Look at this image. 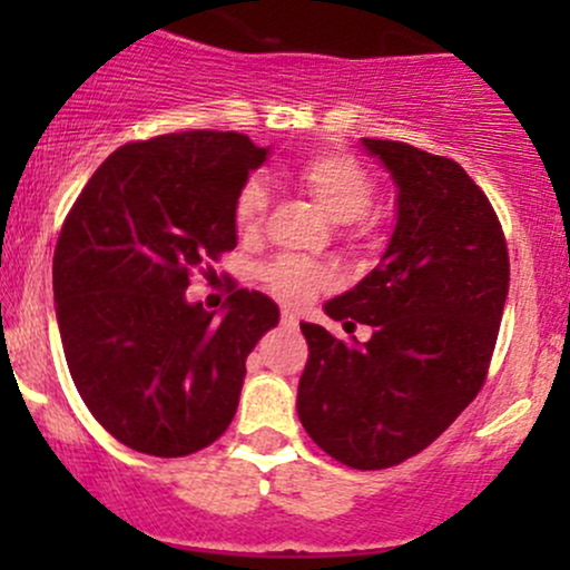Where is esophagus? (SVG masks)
I'll return each mask as SVG.
<instances>
[{
    "label": "esophagus",
    "instance_id": "34e87169",
    "mask_svg": "<svg viewBox=\"0 0 570 570\" xmlns=\"http://www.w3.org/2000/svg\"><path fill=\"white\" fill-rule=\"evenodd\" d=\"M281 324H284L286 330H297V326H299V316H297V313L284 311V313H281Z\"/></svg>",
    "mask_w": 570,
    "mask_h": 570
}]
</instances>
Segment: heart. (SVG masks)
<instances>
[{"mask_svg":"<svg viewBox=\"0 0 570 570\" xmlns=\"http://www.w3.org/2000/svg\"><path fill=\"white\" fill-rule=\"evenodd\" d=\"M297 185L332 225H351L356 233H367L372 219L367 208L375 200V179L356 158L345 153H318L297 166ZM267 208V187L259 179H248L235 198V227L240 235L259 230ZM265 286L284 303L299 305L330 286L324 267L297 257H281L263 271Z\"/></svg>","mask_w":570,"mask_h":570,"instance_id":"1","label":"heart"}]
</instances>
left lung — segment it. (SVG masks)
<instances>
[{
	"mask_svg": "<svg viewBox=\"0 0 570 570\" xmlns=\"http://www.w3.org/2000/svg\"><path fill=\"white\" fill-rule=\"evenodd\" d=\"M396 187V225L381 263L324 305L367 343L299 324L307 340L297 415L311 440L351 469H389L417 455L485 383L509 254L499 217L455 160L404 141L362 139Z\"/></svg>",
	"mask_w": 570,
	"mask_h": 570,
	"instance_id": "8db88e82",
	"label": "left lung"
}]
</instances>
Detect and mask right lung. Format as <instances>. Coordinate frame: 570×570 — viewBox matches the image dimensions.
Wrapping results in <instances>:
<instances>
[{"instance_id":"1","label":"right lung","mask_w":570,"mask_h":570,"mask_svg":"<svg viewBox=\"0 0 570 570\" xmlns=\"http://www.w3.org/2000/svg\"><path fill=\"white\" fill-rule=\"evenodd\" d=\"M267 155L233 130L126 144L63 222L53 297L71 381L136 453L179 458L219 440L246 356L278 324L263 292H233L222 318L185 297L193 271L238 244L235 198Z\"/></svg>"}]
</instances>
